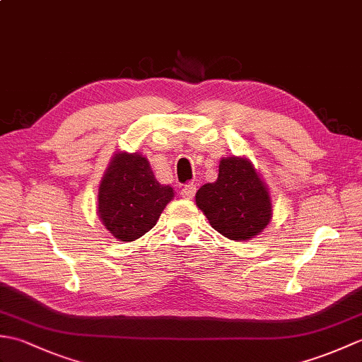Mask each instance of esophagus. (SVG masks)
<instances>
[{"label": "esophagus", "mask_w": 362, "mask_h": 362, "mask_svg": "<svg viewBox=\"0 0 362 362\" xmlns=\"http://www.w3.org/2000/svg\"><path fill=\"white\" fill-rule=\"evenodd\" d=\"M196 194V187L194 185H185L180 189V196L185 199H193Z\"/></svg>", "instance_id": "1"}]
</instances>
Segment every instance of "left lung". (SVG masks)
Wrapping results in <instances>:
<instances>
[{"label":"left lung","mask_w":362,"mask_h":362,"mask_svg":"<svg viewBox=\"0 0 362 362\" xmlns=\"http://www.w3.org/2000/svg\"><path fill=\"white\" fill-rule=\"evenodd\" d=\"M196 205L216 232L233 241L255 238L272 218L266 183L245 157L222 158L218 180L197 189Z\"/></svg>","instance_id":"1"}]
</instances>
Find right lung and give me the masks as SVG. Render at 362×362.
I'll use <instances>...</instances> for the list:
<instances>
[{
    "instance_id": "add662e5",
    "label": "right lung",
    "mask_w": 362,
    "mask_h": 362,
    "mask_svg": "<svg viewBox=\"0 0 362 362\" xmlns=\"http://www.w3.org/2000/svg\"><path fill=\"white\" fill-rule=\"evenodd\" d=\"M174 197L169 185H160L141 153H115L98 189V214L119 241H135L157 224Z\"/></svg>"
}]
</instances>
